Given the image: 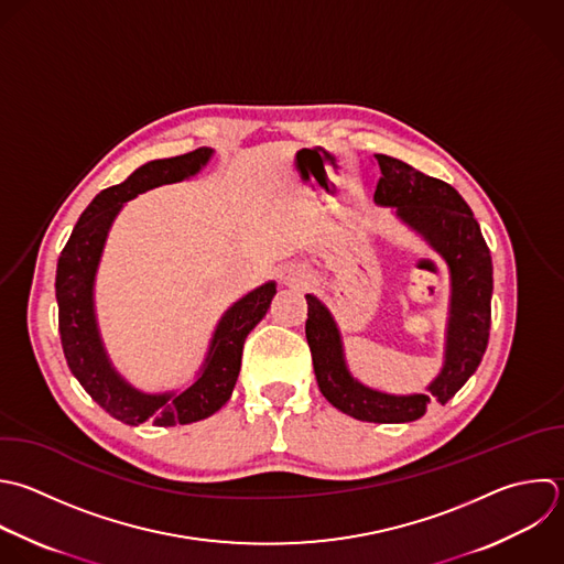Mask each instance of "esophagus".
Masks as SVG:
<instances>
[{"mask_svg":"<svg viewBox=\"0 0 564 564\" xmlns=\"http://www.w3.org/2000/svg\"><path fill=\"white\" fill-rule=\"evenodd\" d=\"M280 280L284 284H289V286H302V284H306L311 280V273L304 267H300V264H284L280 269Z\"/></svg>","mask_w":564,"mask_h":564,"instance_id":"esophagus-1","label":"esophagus"}]
</instances>
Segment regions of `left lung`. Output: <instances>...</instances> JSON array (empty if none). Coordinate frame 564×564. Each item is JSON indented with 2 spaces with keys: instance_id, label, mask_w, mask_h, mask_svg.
I'll list each match as a JSON object with an SVG mask.
<instances>
[{
  "instance_id": "8db88e82",
  "label": "left lung",
  "mask_w": 564,
  "mask_h": 564,
  "mask_svg": "<svg viewBox=\"0 0 564 564\" xmlns=\"http://www.w3.org/2000/svg\"><path fill=\"white\" fill-rule=\"evenodd\" d=\"M381 178L375 203L421 234L449 269V317L443 368L425 394H388L359 383L344 359L339 328L328 308L306 295V339L319 392L344 414L370 423H408L432 401L445 405L478 368L491 324V256L480 227L460 194L408 163L375 154Z\"/></svg>"
}]
</instances>
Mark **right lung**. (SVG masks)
<instances>
[{"instance_id": "add662e5", "label": "right lung", "mask_w": 564, "mask_h": 564, "mask_svg": "<svg viewBox=\"0 0 564 564\" xmlns=\"http://www.w3.org/2000/svg\"><path fill=\"white\" fill-rule=\"evenodd\" d=\"M214 150L198 148L189 154L152 161L139 167L121 185L104 189L82 214L57 262L59 335L66 361L84 390L115 419L139 425H185L218 412L238 381L247 335L267 315L275 295V282H267L238 300L218 322L207 359L196 381L183 392L148 394L130 386L110 364L95 317V275L108 231L123 203L159 185L178 183L198 174Z\"/></svg>"}]
</instances>
